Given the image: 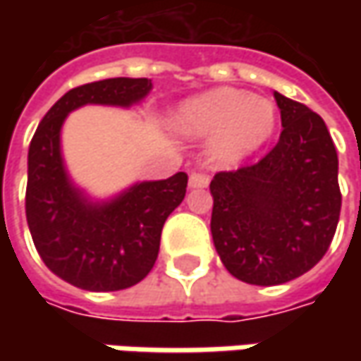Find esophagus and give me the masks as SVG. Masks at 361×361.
Returning a JSON list of instances; mask_svg holds the SVG:
<instances>
[{
	"mask_svg": "<svg viewBox=\"0 0 361 361\" xmlns=\"http://www.w3.org/2000/svg\"><path fill=\"white\" fill-rule=\"evenodd\" d=\"M209 174L204 173H192L188 178V187L190 188H204L209 187Z\"/></svg>",
	"mask_w": 361,
	"mask_h": 361,
	"instance_id": "esophagus-1",
	"label": "esophagus"
}]
</instances>
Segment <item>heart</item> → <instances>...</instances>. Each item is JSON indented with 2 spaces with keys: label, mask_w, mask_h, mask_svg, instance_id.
<instances>
[{
  "label": "heart",
  "mask_w": 361,
  "mask_h": 361,
  "mask_svg": "<svg viewBox=\"0 0 361 361\" xmlns=\"http://www.w3.org/2000/svg\"><path fill=\"white\" fill-rule=\"evenodd\" d=\"M174 128L188 138L211 136V159L231 166L269 140L275 128V106L249 92L216 88L180 106Z\"/></svg>",
  "instance_id": "1"
}]
</instances>
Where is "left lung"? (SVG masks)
<instances>
[{
	"label": "left lung",
	"instance_id": "left-lung-1",
	"mask_svg": "<svg viewBox=\"0 0 361 361\" xmlns=\"http://www.w3.org/2000/svg\"><path fill=\"white\" fill-rule=\"evenodd\" d=\"M279 142L211 180V233L223 265L251 285H281L326 255L340 221L338 152L326 122L275 92Z\"/></svg>",
	"mask_w": 361,
	"mask_h": 361
}]
</instances>
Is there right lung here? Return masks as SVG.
Wrapping results in <instances>:
<instances>
[{
    "label": "right lung",
    "mask_w": 361,
    "mask_h": 361,
    "mask_svg": "<svg viewBox=\"0 0 361 361\" xmlns=\"http://www.w3.org/2000/svg\"><path fill=\"white\" fill-rule=\"evenodd\" d=\"M150 90L148 78H108L72 88L49 108L30 142L27 227L46 267L80 289L118 291L145 279L159 257L164 221L185 199L188 176L136 183L112 201L92 202L66 173L63 120L84 104H136Z\"/></svg>",
    "instance_id": "obj_1"
}]
</instances>
